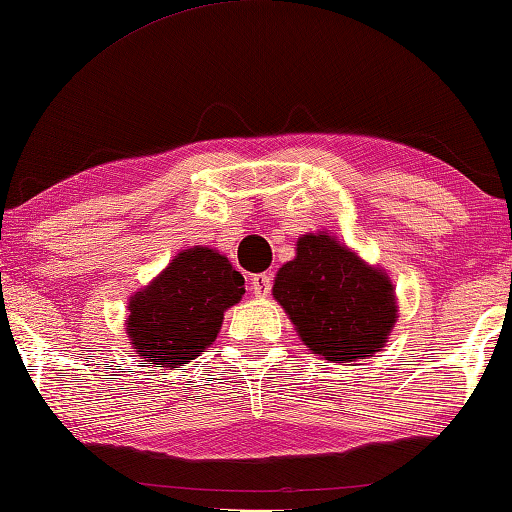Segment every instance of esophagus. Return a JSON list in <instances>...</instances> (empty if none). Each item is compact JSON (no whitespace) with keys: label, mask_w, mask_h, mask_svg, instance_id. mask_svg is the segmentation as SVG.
<instances>
[{"label":"esophagus","mask_w":512,"mask_h":512,"mask_svg":"<svg viewBox=\"0 0 512 512\" xmlns=\"http://www.w3.org/2000/svg\"><path fill=\"white\" fill-rule=\"evenodd\" d=\"M271 282H273V275L271 273H259L250 278V289H253V294L264 298L271 294Z\"/></svg>","instance_id":"obj_1"}]
</instances>
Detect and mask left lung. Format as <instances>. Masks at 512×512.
Masks as SVG:
<instances>
[{
    "mask_svg": "<svg viewBox=\"0 0 512 512\" xmlns=\"http://www.w3.org/2000/svg\"><path fill=\"white\" fill-rule=\"evenodd\" d=\"M273 298L303 344L330 362L367 360L383 351L399 312L387 273L328 232L298 239L296 257L275 275Z\"/></svg>",
    "mask_w": 512,
    "mask_h": 512,
    "instance_id": "1",
    "label": "left lung"
}]
</instances>
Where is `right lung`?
Segmentation results:
<instances>
[{
	"mask_svg": "<svg viewBox=\"0 0 512 512\" xmlns=\"http://www.w3.org/2000/svg\"><path fill=\"white\" fill-rule=\"evenodd\" d=\"M243 294V275L225 255L202 246L182 250L129 298V344L143 364L182 367L205 353L221 330L223 312Z\"/></svg>",
	"mask_w": 512,
	"mask_h": 512,
	"instance_id": "add662e5",
	"label": "right lung"
}]
</instances>
